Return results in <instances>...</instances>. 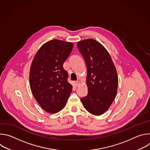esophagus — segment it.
Returning a JSON list of instances; mask_svg holds the SVG:
<instances>
[{
  "instance_id": "1",
  "label": "esophagus",
  "mask_w": 150,
  "mask_h": 150,
  "mask_svg": "<svg viewBox=\"0 0 150 150\" xmlns=\"http://www.w3.org/2000/svg\"><path fill=\"white\" fill-rule=\"evenodd\" d=\"M75 83H76V87H78V86H79V85H80L81 82H80V81H79V80H77V81L75 82Z\"/></svg>"
}]
</instances>
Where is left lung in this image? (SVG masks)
I'll return each mask as SVG.
<instances>
[{
    "instance_id": "left-lung-1",
    "label": "left lung",
    "mask_w": 150,
    "mask_h": 150,
    "mask_svg": "<svg viewBox=\"0 0 150 150\" xmlns=\"http://www.w3.org/2000/svg\"><path fill=\"white\" fill-rule=\"evenodd\" d=\"M77 46L87 69L88 94L81 101L88 112L99 116L109 109L116 96L117 71L108 50L96 40H81Z\"/></svg>"
}]
</instances>
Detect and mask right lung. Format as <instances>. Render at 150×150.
I'll return each mask as SVG.
<instances>
[{
	"label": "right lung",
	"mask_w": 150,
	"mask_h": 150,
	"mask_svg": "<svg viewBox=\"0 0 150 150\" xmlns=\"http://www.w3.org/2000/svg\"><path fill=\"white\" fill-rule=\"evenodd\" d=\"M74 44L54 39L46 42L36 53L30 71V88L41 108L50 113L62 110L72 90L68 72L63 64Z\"/></svg>",
	"instance_id": "add662e5"
}]
</instances>
